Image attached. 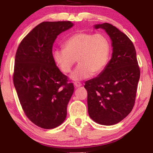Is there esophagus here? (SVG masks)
<instances>
[{"instance_id":"1","label":"esophagus","mask_w":153,"mask_h":153,"mask_svg":"<svg viewBox=\"0 0 153 153\" xmlns=\"http://www.w3.org/2000/svg\"><path fill=\"white\" fill-rule=\"evenodd\" d=\"M74 85L76 87H79L82 86V83L80 82H74Z\"/></svg>"}]
</instances>
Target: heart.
Masks as SVG:
<instances>
[{
	"label": "heart",
	"mask_w": 153,
	"mask_h": 153,
	"mask_svg": "<svg viewBox=\"0 0 153 153\" xmlns=\"http://www.w3.org/2000/svg\"><path fill=\"white\" fill-rule=\"evenodd\" d=\"M110 51V43L105 34L80 32L68 38L64 48L55 50L53 58L64 73L70 72L77 59L79 64L70 79L80 81L102 72L108 62Z\"/></svg>",
	"instance_id": "obj_1"
}]
</instances>
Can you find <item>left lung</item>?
<instances>
[{"label": "left lung", "instance_id": "left-lung-1", "mask_svg": "<svg viewBox=\"0 0 153 153\" xmlns=\"http://www.w3.org/2000/svg\"><path fill=\"white\" fill-rule=\"evenodd\" d=\"M102 29L110 38L111 59L102 72L87 81L88 113L94 122L112 126L121 122L134 107L140 77L134 45L129 37L114 25H94Z\"/></svg>", "mask_w": 153, "mask_h": 153}]
</instances>
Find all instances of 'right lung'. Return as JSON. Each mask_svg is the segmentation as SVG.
I'll return each mask as SVG.
<instances>
[{
	"label": "right lung",
	"mask_w": 153,
	"mask_h": 153,
	"mask_svg": "<svg viewBox=\"0 0 153 153\" xmlns=\"http://www.w3.org/2000/svg\"><path fill=\"white\" fill-rule=\"evenodd\" d=\"M73 26L69 21L42 22L16 52L13 81L19 102L27 118L41 128H56L66 118L74 87L56 66L53 46L58 35Z\"/></svg>",
	"instance_id": "add662e5"
}]
</instances>
